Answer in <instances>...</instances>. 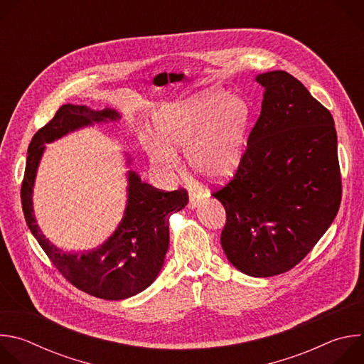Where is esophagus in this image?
<instances>
[{"instance_id": "34e87169", "label": "esophagus", "mask_w": 364, "mask_h": 364, "mask_svg": "<svg viewBox=\"0 0 364 364\" xmlns=\"http://www.w3.org/2000/svg\"><path fill=\"white\" fill-rule=\"evenodd\" d=\"M200 201H201V196L196 194V193H191L190 200H188V207H190V209H196V207L200 204Z\"/></svg>"}]
</instances>
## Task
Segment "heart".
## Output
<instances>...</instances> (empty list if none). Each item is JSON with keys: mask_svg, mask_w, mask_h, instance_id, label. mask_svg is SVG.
<instances>
[{"mask_svg": "<svg viewBox=\"0 0 364 364\" xmlns=\"http://www.w3.org/2000/svg\"><path fill=\"white\" fill-rule=\"evenodd\" d=\"M250 112L245 100L210 90L186 102L168 103L154 117L155 139L144 151L164 174L180 168L177 149L184 148L190 168L209 180H223L239 166Z\"/></svg>", "mask_w": 364, "mask_h": 364, "instance_id": "1", "label": "heart"}]
</instances>
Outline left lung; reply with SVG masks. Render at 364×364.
Returning a JSON list of instances; mask_svg holds the SVG:
<instances>
[{
	"instance_id": "1",
	"label": "left lung",
	"mask_w": 364,
	"mask_h": 364,
	"mask_svg": "<svg viewBox=\"0 0 364 364\" xmlns=\"http://www.w3.org/2000/svg\"><path fill=\"white\" fill-rule=\"evenodd\" d=\"M262 111L233 178L213 191L226 210L220 243L240 272L267 278L298 265L341 201L337 132L327 108L284 70L256 76Z\"/></svg>"
}]
</instances>
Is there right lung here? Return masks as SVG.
Wrapping results in <instances>:
<instances>
[{"instance_id": "add662e5", "label": "right lung", "mask_w": 364, "mask_h": 364, "mask_svg": "<svg viewBox=\"0 0 364 364\" xmlns=\"http://www.w3.org/2000/svg\"><path fill=\"white\" fill-rule=\"evenodd\" d=\"M117 119L119 114L109 108L93 111L70 103L60 107L53 119L34 134L21 184L26 222L50 261L77 289L112 301L136 295L159 277L168 250V218L184 209L187 190L163 191L142 183L135 171H128V200L121 223L105 243L83 253L65 252L46 239L36 222L31 197L44 144L82 127Z\"/></svg>"}]
</instances>
